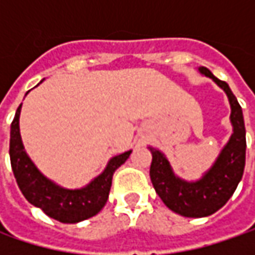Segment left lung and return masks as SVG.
<instances>
[{
	"label": "left lung",
	"instance_id": "8db88e82",
	"mask_svg": "<svg viewBox=\"0 0 255 255\" xmlns=\"http://www.w3.org/2000/svg\"><path fill=\"white\" fill-rule=\"evenodd\" d=\"M197 71L210 78L227 95L230 103V139L223 146L210 169L196 180H186L177 176L166 154L149 146L152 153L150 180L162 201L171 211L184 217H207L229 201L240 183L246 166V126L241 106L231 92L230 86L217 79L204 66Z\"/></svg>",
	"mask_w": 255,
	"mask_h": 255
}]
</instances>
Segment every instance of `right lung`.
<instances>
[{
    "mask_svg": "<svg viewBox=\"0 0 255 255\" xmlns=\"http://www.w3.org/2000/svg\"><path fill=\"white\" fill-rule=\"evenodd\" d=\"M42 81L39 84H42ZM28 92L25 93V96L28 95ZM21 108L22 103L18 106L14 121L11 123L9 159H11V167L14 171L16 184L19 190L22 191L25 199L32 206L41 209L51 219L66 224L79 223L96 216L108 201L111 186H112L113 173L121 164L128 160L132 150L111 157L102 173L98 174L88 184H85L84 187H78V189L64 187L55 183L54 180L48 179L36 167V164L32 162V159L25 150L21 132H19Z\"/></svg>",
    "mask_w": 255,
    "mask_h": 255,
    "instance_id": "1",
    "label": "right lung"
}]
</instances>
